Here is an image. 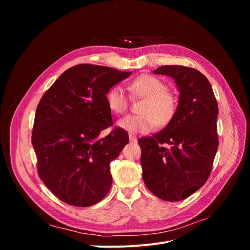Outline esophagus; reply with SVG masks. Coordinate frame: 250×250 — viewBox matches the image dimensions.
I'll return each mask as SVG.
<instances>
[{"instance_id": "esophagus-1", "label": "esophagus", "mask_w": 250, "mask_h": 250, "mask_svg": "<svg viewBox=\"0 0 250 250\" xmlns=\"http://www.w3.org/2000/svg\"><path fill=\"white\" fill-rule=\"evenodd\" d=\"M129 140H130V142H137L138 137L133 133H129Z\"/></svg>"}]
</instances>
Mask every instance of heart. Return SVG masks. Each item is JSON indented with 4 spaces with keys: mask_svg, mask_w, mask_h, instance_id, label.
I'll return each mask as SVG.
<instances>
[{
    "mask_svg": "<svg viewBox=\"0 0 250 250\" xmlns=\"http://www.w3.org/2000/svg\"><path fill=\"white\" fill-rule=\"evenodd\" d=\"M132 97L143 98L142 115H129L119 120L118 126L129 132H148L154 126L171 122L177 110L175 95L167 89L166 83L153 75L143 74L128 83ZM108 108L116 115H123L129 107V98L120 86L111 87L106 94Z\"/></svg>",
    "mask_w": 250,
    "mask_h": 250,
    "instance_id": "1",
    "label": "heart"
}]
</instances>
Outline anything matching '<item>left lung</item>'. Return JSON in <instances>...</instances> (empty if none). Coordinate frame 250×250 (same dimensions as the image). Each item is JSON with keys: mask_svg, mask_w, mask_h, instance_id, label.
<instances>
[{"mask_svg": "<svg viewBox=\"0 0 250 250\" xmlns=\"http://www.w3.org/2000/svg\"><path fill=\"white\" fill-rule=\"evenodd\" d=\"M179 88L171 122L152 137L139 139L143 179L148 190L166 201H180L209 176L218 149V104L208 78L193 67L162 65Z\"/></svg>", "mask_w": 250, "mask_h": 250, "instance_id": "1", "label": "left lung"}]
</instances>
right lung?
I'll return each instance as SVG.
<instances>
[{
	"label": "right lung",
	"mask_w": 250,
	"mask_h": 250,
	"mask_svg": "<svg viewBox=\"0 0 250 250\" xmlns=\"http://www.w3.org/2000/svg\"><path fill=\"white\" fill-rule=\"evenodd\" d=\"M131 72L82 63L67 69L37 105L32 145L37 172L49 190L74 207H90L108 193L110 163L129 141L112 126L106 94Z\"/></svg>",
	"instance_id": "add662e5"
}]
</instances>
